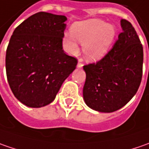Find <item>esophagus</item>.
<instances>
[{
  "label": "esophagus",
  "instance_id": "esophagus-1",
  "mask_svg": "<svg viewBox=\"0 0 149 149\" xmlns=\"http://www.w3.org/2000/svg\"><path fill=\"white\" fill-rule=\"evenodd\" d=\"M83 63H82V60H79V62H78V65L77 67L78 68H81V67H83Z\"/></svg>",
  "mask_w": 149,
  "mask_h": 149
}]
</instances>
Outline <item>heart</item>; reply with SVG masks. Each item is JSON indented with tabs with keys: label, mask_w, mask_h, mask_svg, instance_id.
I'll return each instance as SVG.
<instances>
[{
	"label": "heart",
	"mask_w": 149,
	"mask_h": 149,
	"mask_svg": "<svg viewBox=\"0 0 149 149\" xmlns=\"http://www.w3.org/2000/svg\"><path fill=\"white\" fill-rule=\"evenodd\" d=\"M72 35H65L64 48L70 54L79 51L78 42L83 45L84 57L89 61L101 60L111 47L116 36V30L111 24L100 20L91 19L74 23L71 26Z\"/></svg>",
	"instance_id": "heart-1"
}]
</instances>
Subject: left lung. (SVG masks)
I'll return each instance as SVG.
<instances>
[{
  "instance_id": "8db88e82",
  "label": "left lung",
  "mask_w": 149,
  "mask_h": 149,
  "mask_svg": "<svg viewBox=\"0 0 149 149\" xmlns=\"http://www.w3.org/2000/svg\"><path fill=\"white\" fill-rule=\"evenodd\" d=\"M123 31L100 61L84 66V102L90 109L111 113L121 109L137 93L143 74V50L134 26L120 21Z\"/></svg>"
}]
</instances>
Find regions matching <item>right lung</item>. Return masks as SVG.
Segmentation results:
<instances>
[{
  "label": "right lung",
  "instance_id": "right-lung-1",
  "mask_svg": "<svg viewBox=\"0 0 149 149\" xmlns=\"http://www.w3.org/2000/svg\"><path fill=\"white\" fill-rule=\"evenodd\" d=\"M66 20L65 15L38 12L15 29L6 54V76L15 97L25 105L50 104L76 68L77 60L62 47Z\"/></svg>",
  "mask_w": 149,
  "mask_h": 149
}]
</instances>
